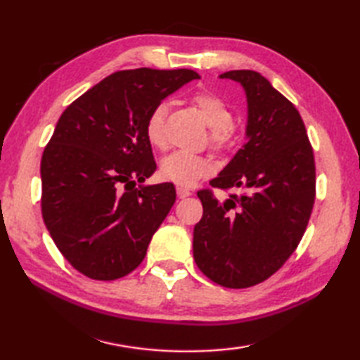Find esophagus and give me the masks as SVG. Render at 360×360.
Returning a JSON list of instances; mask_svg holds the SVG:
<instances>
[{
	"mask_svg": "<svg viewBox=\"0 0 360 360\" xmlns=\"http://www.w3.org/2000/svg\"><path fill=\"white\" fill-rule=\"evenodd\" d=\"M176 193H178L179 198H186V197H188V195H192V191L184 186H178L176 187Z\"/></svg>",
	"mask_w": 360,
	"mask_h": 360,
	"instance_id": "esophagus-1",
	"label": "esophagus"
}]
</instances>
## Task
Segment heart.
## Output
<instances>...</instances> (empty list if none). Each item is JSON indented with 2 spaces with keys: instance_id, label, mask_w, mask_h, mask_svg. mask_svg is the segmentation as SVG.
Returning <instances> with one entry per match:
<instances>
[{
  "instance_id": "heart-1",
  "label": "heart",
  "mask_w": 360,
  "mask_h": 360,
  "mask_svg": "<svg viewBox=\"0 0 360 360\" xmlns=\"http://www.w3.org/2000/svg\"><path fill=\"white\" fill-rule=\"evenodd\" d=\"M193 106L198 109L202 117L211 129V143L216 148H224L231 139V119L233 112L229 103L221 95L211 90H198L192 95ZM167 103H158L148 115L146 120V136L148 141L157 149H165L168 138L165 131ZM212 163L202 155L192 154L186 150H176L162 160L160 173L167 181H172L178 186H193L211 174Z\"/></svg>"
}]
</instances>
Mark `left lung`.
Masks as SVG:
<instances>
[{
  "label": "left lung",
  "instance_id": "1",
  "mask_svg": "<svg viewBox=\"0 0 360 360\" xmlns=\"http://www.w3.org/2000/svg\"><path fill=\"white\" fill-rule=\"evenodd\" d=\"M246 94V143L210 184L240 188L225 202L197 195L193 259L205 276L230 289L251 288L284 265L300 243L314 205L313 148L295 106L257 71L219 76Z\"/></svg>",
  "mask_w": 360,
  "mask_h": 360
}]
</instances>
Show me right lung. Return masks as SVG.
Wrapping results in <instances>:
<instances>
[{
  "label": "right lung",
  "instance_id": "1",
  "mask_svg": "<svg viewBox=\"0 0 360 360\" xmlns=\"http://www.w3.org/2000/svg\"><path fill=\"white\" fill-rule=\"evenodd\" d=\"M200 79L192 70L117 71L65 109L41 160L42 219L82 275L111 281L141 264L172 210V182L155 172L146 120L152 108Z\"/></svg>",
  "mask_w": 360,
  "mask_h": 360
}]
</instances>
